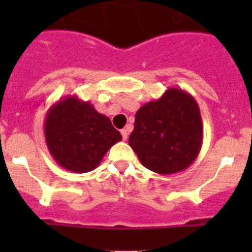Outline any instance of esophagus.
<instances>
[{
	"instance_id": "obj_1",
	"label": "esophagus",
	"mask_w": 252,
	"mask_h": 252,
	"mask_svg": "<svg viewBox=\"0 0 252 252\" xmlns=\"http://www.w3.org/2000/svg\"><path fill=\"white\" fill-rule=\"evenodd\" d=\"M121 135H122V139H124L125 141H126V140H127V137H128L127 130H126V128H122V130H121Z\"/></svg>"
}]
</instances>
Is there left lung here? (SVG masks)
<instances>
[{
    "mask_svg": "<svg viewBox=\"0 0 252 252\" xmlns=\"http://www.w3.org/2000/svg\"><path fill=\"white\" fill-rule=\"evenodd\" d=\"M202 142L199 106L192 94L177 87H169L159 99L140 107L128 137L142 165L162 175L192 165Z\"/></svg>",
    "mask_w": 252,
    "mask_h": 252,
    "instance_id": "8db88e82",
    "label": "left lung"
}]
</instances>
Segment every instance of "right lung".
I'll return each instance as SVG.
<instances>
[{"label":"right lung","mask_w":252,"mask_h":252,"mask_svg":"<svg viewBox=\"0 0 252 252\" xmlns=\"http://www.w3.org/2000/svg\"><path fill=\"white\" fill-rule=\"evenodd\" d=\"M44 135L53 159L73 173L97 168L107 151L122 140L107 116L77 95H66L49 108Z\"/></svg>","instance_id":"add662e5"}]
</instances>
